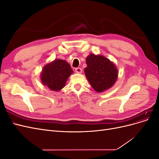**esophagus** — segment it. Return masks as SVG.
<instances>
[{
    "label": "esophagus",
    "mask_w": 159,
    "mask_h": 159,
    "mask_svg": "<svg viewBox=\"0 0 159 159\" xmlns=\"http://www.w3.org/2000/svg\"><path fill=\"white\" fill-rule=\"evenodd\" d=\"M75 72L77 74H81V72H82V70H81L80 68H75Z\"/></svg>",
    "instance_id": "1"
}]
</instances>
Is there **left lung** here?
Segmentation results:
<instances>
[{"label":"left lung","instance_id":"obj_1","mask_svg":"<svg viewBox=\"0 0 159 159\" xmlns=\"http://www.w3.org/2000/svg\"><path fill=\"white\" fill-rule=\"evenodd\" d=\"M85 75L97 92L111 88L118 78V70L113 62L102 55L90 54L86 57Z\"/></svg>","mask_w":159,"mask_h":159}]
</instances>
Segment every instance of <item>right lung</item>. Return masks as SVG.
<instances>
[{
	"label": "right lung",
	"mask_w": 159,
	"mask_h": 159,
	"mask_svg": "<svg viewBox=\"0 0 159 159\" xmlns=\"http://www.w3.org/2000/svg\"><path fill=\"white\" fill-rule=\"evenodd\" d=\"M73 74L70 65L66 60L56 59L46 64L40 74L43 85L50 89L58 91L64 88L67 80Z\"/></svg>",
	"instance_id": "1"
}]
</instances>
